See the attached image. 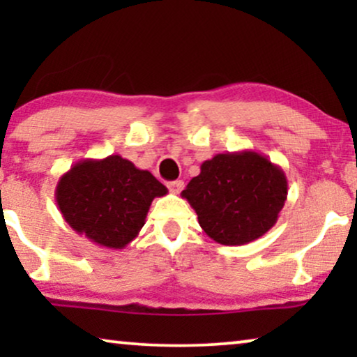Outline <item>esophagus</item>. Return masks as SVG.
Returning a JSON list of instances; mask_svg holds the SVG:
<instances>
[{
  "mask_svg": "<svg viewBox=\"0 0 357 357\" xmlns=\"http://www.w3.org/2000/svg\"><path fill=\"white\" fill-rule=\"evenodd\" d=\"M167 188L172 193H180V192H182V188H183V180H174V182H169Z\"/></svg>",
  "mask_w": 357,
  "mask_h": 357,
  "instance_id": "1",
  "label": "esophagus"
}]
</instances>
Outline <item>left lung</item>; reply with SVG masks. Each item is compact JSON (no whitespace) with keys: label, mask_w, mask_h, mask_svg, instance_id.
<instances>
[{"label":"left lung","mask_w":357,"mask_h":357,"mask_svg":"<svg viewBox=\"0 0 357 357\" xmlns=\"http://www.w3.org/2000/svg\"><path fill=\"white\" fill-rule=\"evenodd\" d=\"M182 198L214 242L243 245L276 224L287 199V178L280 165L255 151L216 154L202 164Z\"/></svg>","instance_id":"8db88e82"}]
</instances>
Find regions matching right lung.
I'll use <instances>...</instances> for the list:
<instances>
[{"label":"right lung","instance_id":"add662e5","mask_svg":"<svg viewBox=\"0 0 357 357\" xmlns=\"http://www.w3.org/2000/svg\"><path fill=\"white\" fill-rule=\"evenodd\" d=\"M169 190L119 154L82 159L58 180L55 198L73 231L120 250L138 237L154 198Z\"/></svg>","mask_w":357,"mask_h":357}]
</instances>
